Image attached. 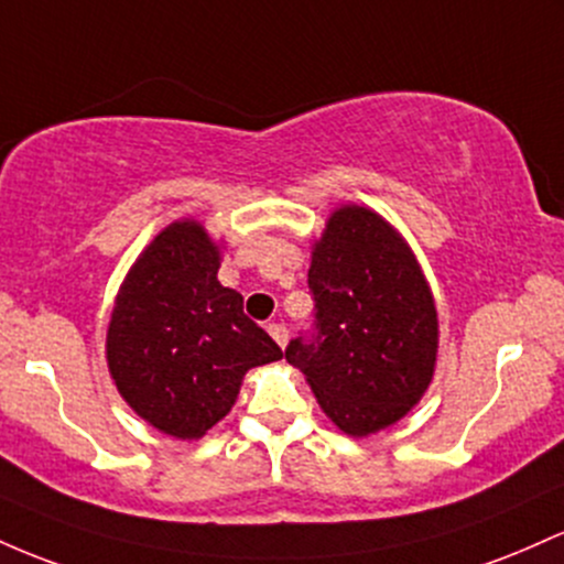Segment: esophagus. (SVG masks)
Here are the masks:
<instances>
[{
  "mask_svg": "<svg viewBox=\"0 0 564 564\" xmlns=\"http://www.w3.org/2000/svg\"><path fill=\"white\" fill-rule=\"evenodd\" d=\"M265 330H269L271 338H274L276 344L284 349V344H288V327H284L282 322H269V325H265Z\"/></svg>",
  "mask_w": 564,
  "mask_h": 564,
  "instance_id": "esophagus-1",
  "label": "esophagus"
}]
</instances>
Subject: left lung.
<instances>
[{"label": "left lung", "instance_id": "8db88e82", "mask_svg": "<svg viewBox=\"0 0 564 564\" xmlns=\"http://www.w3.org/2000/svg\"><path fill=\"white\" fill-rule=\"evenodd\" d=\"M312 327L284 349L335 426L365 436L400 421L426 391L436 312L408 245L365 207L333 213L308 269Z\"/></svg>", "mask_w": 564, "mask_h": 564}]
</instances>
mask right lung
<instances>
[{
    "instance_id": "obj_1",
    "label": "right lung",
    "mask_w": 564,
    "mask_h": 564,
    "mask_svg": "<svg viewBox=\"0 0 564 564\" xmlns=\"http://www.w3.org/2000/svg\"><path fill=\"white\" fill-rule=\"evenodd\" d=\"M218 250L194 220L167 226L130 269L106 354L119 394L160 432L194 440L224 419L242 376L282 359L218 282Z\"/></svg>"
}]
</instances>
